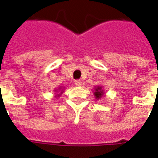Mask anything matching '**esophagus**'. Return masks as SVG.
Wrapping results in <instances>:
<instances>
[{
	"label": "esophagus",
	"mask_w": 158,
	"mask_h": 158,
	"mask_svg": "<svg viewBox=\"0 0 158 158\" xmlns=\"http://www.w3.org/2000/svg\"><path fill=\"white\" fill-rule=\"evenodd\" d=\"M75 85H77V86H81V85H82L81 80H79V79H78V80H75Z\"/></svg>",
	"instance_id": "esophagus-1"
}]
</instances>
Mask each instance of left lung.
<instances>
[{"instance_id": "8db88e82", "label": "left lung", "mask_w": 158, "mask_h": 158, "mask_svg": "<svg viewBox=\"0 0 158 158\" xmlns=\"http://www.w3.org/2000/svg\"><path fill=\"white\" fill-rule=\"evenodd\" d=\"M94 93L95 98L97 99V100H99V99H101L102 96H103V90L102 89V86H98L96 87V89H95V91L93 92Z\"/></svg>"}]
</instances>
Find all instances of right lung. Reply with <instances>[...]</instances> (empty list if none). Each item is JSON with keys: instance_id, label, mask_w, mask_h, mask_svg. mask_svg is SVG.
Segmentation results:
<instances>
[{"instance_id": "obj_1", "label": "right lung", "mask_w": 158, "mask_h": 158, "mask_svg": "<svg viewBox=\"0 0 158 158\" xmlns=\"http://www.w3.org/2000/svg\"><path fill=\"white\" fill-rule=\"evenodd\" d=\"M59 90H61V87H60V88H59ZM60 90H55V92H59V91H60ZM62 90H60V94H56V97H60V94H61V93H62Z\"/></svg>"}]
</instances>
